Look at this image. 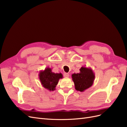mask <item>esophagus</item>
<instances>
[{"mask_svg":"<svg viewBox=\"0 0 127 127\" xmlns=\"http://www.w3.org/2000/svg\"><path fill=\"white\" fill-rule=\"evenodd\" d=\"M64 76L65 77H69V74H68V73H64Z\"/></svg>","mask_w":127,"mask_h":127,"instance_id":"esophagus-1","label":"esophagus"}]
</instances>
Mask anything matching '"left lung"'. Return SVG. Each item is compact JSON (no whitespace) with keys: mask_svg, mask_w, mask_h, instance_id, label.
<instances>
[{"mask_svg":"<svg viewBox=\"0 0 127 127\" xmlns=\"http://www.w3.org/2000/svg\"><path fill=\"white\" fill-rule=\"evenodd\" d=\"M79 70V73H74L72 74L71 76L75 89L83 92L93 84L95 74L91 68L82 67Z\"/></svg>","mask_w":127,"mask_h":127,"instance_id":"obj_1","label":"left lung"}]
</instances>
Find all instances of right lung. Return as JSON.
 Returning a JSON list of instances; mask_svg holds the SVG:
<instances>
[{
	"mask_svg": "<svg viewBox=\"0 0 127 127\" xmlns=\"http://www.w3.org/2000/svg\"><path fill=\"white\" fill-rule=\"evenodd\" d=\"M39 76L42 86L50 91H55L59 80L63 78L61 73L53 72L51 68L49 67L46 68L44 70H41Z\"/></svg>",
	"mask_w": 127,
	"mask_h": 127,
	"instance_id": "right-lung-1",
	"label": "right lung"
}]
</instances>
